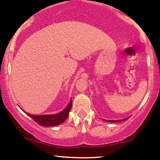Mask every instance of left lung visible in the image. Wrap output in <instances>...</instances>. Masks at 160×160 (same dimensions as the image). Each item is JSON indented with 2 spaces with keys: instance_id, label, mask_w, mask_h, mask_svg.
<instances>
[{
  "instance_id": "obj_1",
  "label": "left lung",
  "mask_w": 160,
  "mask_h": 160,
  "mask_svg": "<svg viewBox=\"0 0 160 160\" xmlns=\"http://www.w3.org/2000/svg\"><path fill=\"white\" fill-rule=\"evenodd\" d=\"M127 119H124V120H104L106 121V122H121V121H124L125 120H127Z\"/></svg>"
}]
</instances>
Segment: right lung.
<instances>
[{
	"instance_id": "1",
	"label": "right lung",
	"mask_w": 160,
	"mask_h": 160,
	"mask_svg": "<svg viewBox=\"0 0 160 160\" xmlns=\"http://www.w3.org/2000/svg\"><path fill=\"white\" fill-rule=\"evenodd\" d=\"M72 102L70 100L67 107L63 110L62 112H59L57 114H53V115H32V114H29V116L35 121L38 125L45 127H49V126H56L62 124L67 120L68 118L69 111H70Z\"/></svg>"
}]
</instances>
